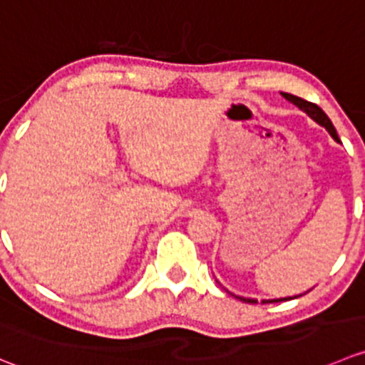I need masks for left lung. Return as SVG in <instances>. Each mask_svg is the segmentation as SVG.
I'll return each instance as SVG.
<instances>
[{
  "mask_svg": "<svg viewBox=\"0 0 365 365\" xmlns=\"http://www.w3.org/2000/svg\"><path fill=\"white\" fill-rule=\"evenodd\" d=\"M282 96H284L287 101H291L292 105H296V107H298L299 110L305 112V114L309 115L310 119H314V121H316L317 125H321V126H323V128H327V132L330 133L331 137H334V140H337V143H339L337 130H335V126L331 125L330 118H328V115L324 114L323 108L317 107L316 103H310V101L303 100V98L292 96V94L282 93ZM237 299H240V302H246V303H257V302H255V299H246V298H240V296H237ZM285 299H287V298H285ZM272 302H282V299H272ZM272 302H271V303H272ZM264 303H269V302H264Z\"/></svg>",
  "mask_w": 365,
  "mask_h": 365,
  "instance_id": "obj_1",
  "label": "left lung"
}]
</instances>
